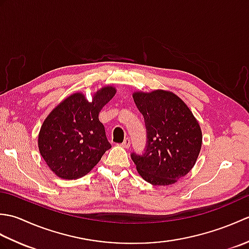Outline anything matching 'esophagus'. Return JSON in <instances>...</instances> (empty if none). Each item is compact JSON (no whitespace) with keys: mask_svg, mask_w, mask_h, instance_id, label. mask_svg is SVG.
I'll return each mask as SVG.
<instances>
[{"mask_svg":"<svg viewBox=\"0 0 249 249\" xmlns=\"http://www.w3.org/2000/svg\"><path fill=\"white\" fill-rule=\"evenodd\" d=\"M122 146L125 147V149H128V147L130 146V139H129V138L124 139L123 143H122Z\"/></svg>","mask_w":249,"mask_h":249,"instance_id":"obj_1","label":"esophagus"}]
</instances>
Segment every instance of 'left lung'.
<instances>
[{"label":"left lung","instance_id":"8db88e82","mask_svg":"<svg viewBox=\"0 0 249 249\" xmlns=\"http://www.w3.org/2000/svg\"><path fill=\"white\" fill-rule=\"evenodd\" d=\"M133 97L146 128L144 153L130 155L137 171L152 185L174 184L192 170L198 158L202 144L198 121L172 92H136Z\"/></svg>","mask_w":249,"mask_h":249}]
</instances>
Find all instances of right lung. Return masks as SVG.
<instances>
[{"instance_id":"1","label":"right lung","mask_w":249,"mask_h":249,"mask_svg":"<svg viewBox=\"0 0 249 249\" xmlns=\"http://www.w3.org/2000/svg\"><path fill=\"white\" fill-rule=\"evenodd\" d=\"M115 92L114 88L105 87L93 95L92 102L75 93L47 116L38 135V149L57 177L76 179L86 176L110 149L98 114Z\"/></svg>"}]
</instances>
